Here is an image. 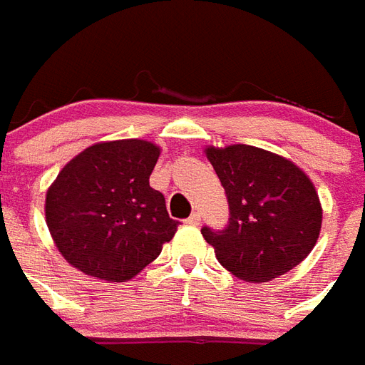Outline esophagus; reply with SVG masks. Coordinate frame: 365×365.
<instances>
[{"instance_id": "obj_1", "label": "esophagus", "mask_w": 365, "mask_h": 365, "mask_svg": "<svg viewBox=\"0 0 365 365\" xmlns=\"http://www.w3.org/2000/svg\"><path fill=\"white\" fill-rule=\"evenodd\" d=\"M185 224H191V226H199L201 224V215L199 212H193L187 220H185Z\"/></svg>"}]
</instances>
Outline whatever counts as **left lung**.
<instances>
[{
  "instance_id": "obj_1",
  "label": "left lung",
  "mask_w": 365,
  "mask_h": 365,
  "mask_svg": "<svg viewBox=\"0 0 365 365\" xmlns=\"http://www.w3.org/2000/svg\"><path fill=\"white\" fill-rule=\"evenodd\" d=\"M205 155L230 207L224 230H201L220 265L257 284L299 265L317 244L323 222L309 175L284 156L251 145L207 147Z\"/></svg>"
}]
</instances>
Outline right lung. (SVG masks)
Returning <instances> with one entry per match:
<instances>
[{"mask_svg": "<svg viewBox=\"0 0 365 365\" xmlns=\"http://www.w3.org/2000/svg\"><path fill=\"white\" fill-rule=\"evenodd\" d=\"M160 147L145 139L102 141L59 170L46 191V224L69 265L128 282L178 230L160 191L148 185Z\"/></svg>", "mask_w": 365, "mask_h": 365, "instance_id": "right-lung-1", "label": "right lung"}]
</instances>
